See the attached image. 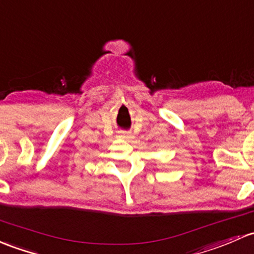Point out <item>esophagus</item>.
I'll list each match as a JSON object with an SVG mask.
<instances>
[{"instance_id": "obj_1", "label": "esophagus", "mask_w": 254, "mask_h": 254, "mask_svg": "<svg viewBox=\"0 0 254 254\" xmlns=\"http://www.w3.org/2000/svg\"><path fill=\"white\" fill-rule=\"evenodd\" d=\"M119 138H123V140H130L132 137L131 132H127V131H120L118 135Z\"/></svg>"}]
</instances>
